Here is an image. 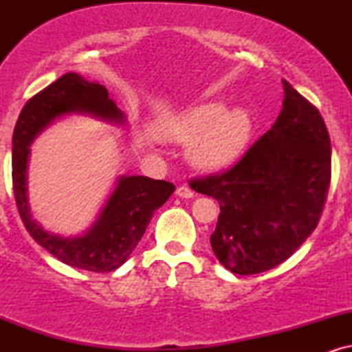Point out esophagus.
<instances>
[{
    "instance_id": "obj_1",
    "label": "esophagus",
    "mask_w": 352,
    "mask_h": 352,
    "mask_svg": "<svg viewBox=\"0 0 352 352\" xmlns=\"http://www.w3.org/2000/svg\"><path fill=\"white\" fill-rule=\"evenodd\" d=\"M177 195H179L180 199H192L195 193H193V190L188 188L187 185H182V187L177 188Z\"/></svg>"
}]
</instances>
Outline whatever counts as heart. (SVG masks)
<instances>
[{
	"label": "heart",
	"instance_id": "1",
	"mask_svg": "<svg viewBox=\"0 0 352 352\" xmlns=\"http://www.w3.org/2000/svg\"><path fill=\"white\" fill-rule=\"evenodd\" d=\"M253 132V117L245 107L208 100L177 112L164 124V134L188 144L187 160L204 172H215L240 159Z\"/></svg>",
	"mask_w": 352,
	"mask_h": 352
}]
</instances>
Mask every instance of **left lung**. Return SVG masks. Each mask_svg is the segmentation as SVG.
Instances as JSON below:
<instances>
[{"instance_id": "1", "label": "left lung", "mask_w": 352, "mask_h": 352, "mask_svg": "<svg viewBox=\"0 0 352 352\" xmlns=\"http://www.w3.org/2000/svg\"><path fill=\"white\" fill-rule=\"evenodd\" d=\"M276 122L228 170L192 180L220 205L213 253L236 274L281 265L316 228L331 182V140L321 114L286 80Z\"/></svg>"}]
</instances>
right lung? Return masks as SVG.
Instances as JSON below:
<instances>
[{
    "mask_svg": "<svg viewBox=\"0 0 352 352\" xmlns=\"http://www.w3.org/2000/svg\"><path fill=\"white\" fill-rule=\"evenodd\" d=\"M67 114H89L112 124H124L125 116L109 92L67 72L33 96L23 107L13 132V190L19 217L30 235L63 263L87 272L107 273L125 263L151 223L153 212L172 195L175 185L142 175H122L84 235L60 236L46 232L31 215L28 204L30 145L47 125Z\"/></svg>",
    "mask_w": 352,
    "mask_h": 352,
    "instance_id": "obj_1",
    "label": "right lung"
}]
</instances>
